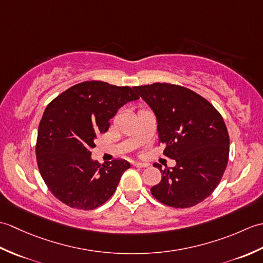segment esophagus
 Here are the masks:
<instances>
[{"label":"esophagus","mask_w":263,"mask_h":263,"mask_svg":"<svg viewBox=\"0 0 263 263\" xmlns=\"http://www.w3.org/2000/svg\"><path fill=\"white\" fill-rule=\"evenodd\" d=\"M133 166L137 167V168H142V167H147L148 164H144V163H133Z\"/></svg>","instance_id":"1"}]
</instances>
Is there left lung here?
Wrapping results in <instances>:
<instances>
[{
	"label": "left lung",
	"instance_id": "obj_1",
	"mask_svg": "<svg viewBox=\"0 0 263 263\" xmlns=\"http://www.w3.org/2000/svg\"><path fill=\"white\" fill-rule=\"evenodd\" d=\"M157 117L164 155L175 159L173 168H161V181L152 187L159 202L190 208L215 191L230 155V136L222 116L208 100L190 89L156 82L133 87Z\"/></svg>",
	"mask_w": 263,
	"mask_h": 263
}]
</instances>
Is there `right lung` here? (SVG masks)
Returning a JSON list of instances; mask_svg holds the SVG:
<instances>
[{
    "label": "right lung",
    "mask_w": 263,
    "mask_h": 263,
    "mask_svg": "<svg viewBox=\"0 0 263 263\" xmlns=\"http://www.w3.org/2000/svg\"><path fill=\"white\" fill-rule=\"evenodd\" d=\"M139 97L130 87L85 81L66 89L47 105L39 123L37 165L55 198L71 208L91 210L105 203L130 163L91 159L95 139L107 132L119 108Z\"/></svg>",
    "instance_id": "add662e5"
}]
</instances>
